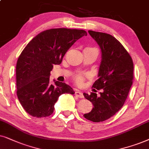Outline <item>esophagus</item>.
<instances>
[{"label":"esophagus","mask_w":149,"mask_h":149,"mask_svg":"<svg viewBox=\"0 0 149 149\" xmlns=\"http://www.w3.org/2000/svg\"><path fill=\"white\" fill-rule=\"evenodd\" d=\"M75 95H76V96L78 97L79 98H84V95H83L82 93L80 92V91L78 90L76 91V92H75Z\"/></svg>","instance_id":"obj_1"}]
</instances>
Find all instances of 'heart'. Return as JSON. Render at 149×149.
Here are the masks:
<instances>
[{"label": "heart", "instance_id": "b5f03b06", "mask_svg": "<svg viewBox=\"0 0 149 149\" xmlns=\"http://www.w3.org/2000/svg\"><path fill=\"white\" fill-rule=\"evenodd\" d=\"M83 79H84V78H83V77L82 76H78L76 77V82L78 83V84H82Z\"/></svg>", "mask_w": 149, "mask_h": 149}]
</instances>
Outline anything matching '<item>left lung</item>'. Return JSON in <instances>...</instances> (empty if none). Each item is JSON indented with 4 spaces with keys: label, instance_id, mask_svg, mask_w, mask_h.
Here are the masks:
<instances>
[{
    "label": "left lung",
    "instance_id": "left-lung-1",
    "mask_svg": "<svg viewBox=\"0 0 149 149\" xmlns=\"http://www.w3.org/2000/svg\"><path fill=\"white\" fill-rule=\"evenodd\" d=\"M88 33L102 52L98 79L93 87L102 89L103 92L100 96L95 93H83L93 106L84 117L99 123L112 117L123 106L133 83L134 64L132 57L115 37L100 32L88 31Z\"/></svg>",
    "mask_w": 149,
    "mask_h": 149
}]
</instances>
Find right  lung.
<instances>
[{"mask_svg":"<svg viewBox=\"0 0 149 149\" xmlns=\"http://www.w3.org/2000/svg\"><path fill=\"white\" fill-rule=\"evenodd\" d=\"M84 30L52 29L35 36L22 52L16 65L17 96L28 114L46 117L52 114L54 104L64 93L74 94L72 88L54 80L50 71L60 65L67 50L77 40L86 36Z\"/></svg>","mask_w":149,"mask_h":149,"instance_id":"1","label":"right lung"}]
</instances>
